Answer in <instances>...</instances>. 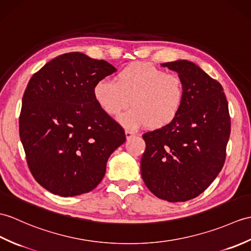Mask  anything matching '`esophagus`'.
I'll return each instance as SVG.
<instances>
[{
	"instance_id": "1",
	"label": "esophagus",
	"mask_w": 251,
	"mask_h": 251,
	"mask_svg": "<svg viewBox=\"0 0 251 251\" xmlns=\"http://www.w3.org/2000/svg\"><path fill=\"white\" fill-rule=\"evenodd\" d=\"M125 136H126V139H127V140H129V139H131L133 136H135V132H132V131H130V130H126V131H125Z\"/></svg>"
}]
</instances>
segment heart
Instances as JSON below:
<instances>
[{
	"label": "heart",
	"mask_w": 251,
	"mask_h": 251,
	"mask_svg": "<svg viewBox=\"0 0 251 251\" xmlns=\"http://www.w3.org/2000/svg\"><path fill=\"white\" fill-rule=\"evenodd\" d=\"M116 82L99 79L93 87L98 106L107 114L115 116L129 104L131 109L119 118L129 129L148 125L161 129L173 123L183 108L185 89L176 74H167L152 64L136 62L122 68Z\"/></svg>",
	"instance_id": "obj_1"
}]
</instances>
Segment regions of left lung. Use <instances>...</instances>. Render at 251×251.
Here are the masks:
<instances>
[{
    "mask_svg": "<svg viewBox=\"0 0 251 251\" xmlns=\"http://www.w3.org/2000/svg\"><path fill=\"white\" fill-rule=\"evenodd\" d=\"M161 65L178 74L185 99L173 123L142 136L141 176L159 199L185 202L202 194L224 167L231 131L228 101L218 81L195 63Z\"/></svg>",
    "mask_w": 251,
    "mask_h": 251,
    "instance_id": "obj_1",
    "label": "left lung"
}]
</instances>
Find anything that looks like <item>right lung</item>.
Returning <instances> with one entry per match:
<instances>
[{
  "instance_id": "1",
  "label": "right lung",
  "mask_w": 251,
  "mask_h": 251,
  "mask_svg": "<svg viewBox=\"0 0 251 251\" xmlns=\"http://www.w3.org/2000/svg\"><path fill=\"white\" fill-rule=\"evenodd\" d=\"M116 72L80 52L56 56L33 75L22 98L19 133L27 166L52 194H86L101 182L108 158L126 140L98 106L93 87Z\"/></svg>"
}]
</instances>
